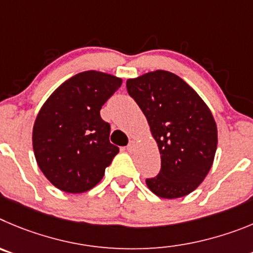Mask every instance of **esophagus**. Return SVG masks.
I'll return each instance as SVG.
<instances>
[{
  "mask_svg": "<svg viewBox=\"0 0 253 253\" xmlns=\"http://www.w3.org/2000/svg\"><path fill=\"white\" fill-rule=\"evenodd\" d=\"M135 147H136V142H135V141H129V143H128V145H127L126 150L128 152H132V151H133V150H135Z\"/></svg>",
  "mask_w": 253,
  "mask_h": 253,
  "instance_id": "esophagus-1",
  "label": "esophagus"
}]
</instances>
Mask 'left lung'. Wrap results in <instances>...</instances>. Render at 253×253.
I'll list each match as a JSON object with an SVG mask.
<instances>
[{
    "instance_id": "obj_1",
    "label": "left lung",
    "mask_w": 253,
    "mask_h": 253,
    "mask_svg": "<svg viewBox=\"0 0 253 253\" xmlns=\"http://www.w3.org/2000/svg\"><path fill=\"white\" fill-rule=\"evenodd\" d=\"M147 122L161 155V169L146 185L166 199L192 193L204 180L217 150V126L198 93L166 70L147 73L126 83Z\"/></svg>"
}]
</instances>
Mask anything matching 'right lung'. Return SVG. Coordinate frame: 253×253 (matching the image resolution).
I'll use <instances>...</instances> for the list:
<instances>
[{"label": "right lung", "instance_id": "obj_1", "mask_svg": "<svg viewBox=\"0 0 253 253\" xmlns=\"http://www.w3.org/2000/svg\"><path fill=\"white\" fill-rule=\"evenodd\" d=\"M122 79L88 70L72 77L50 95L33 129L36 163L58 189L84 193L95 186L120 149L110 142L111 126L102 106Z\"/></svg>", "mask_w": 253, "mask_h": 253}]
</instances>
